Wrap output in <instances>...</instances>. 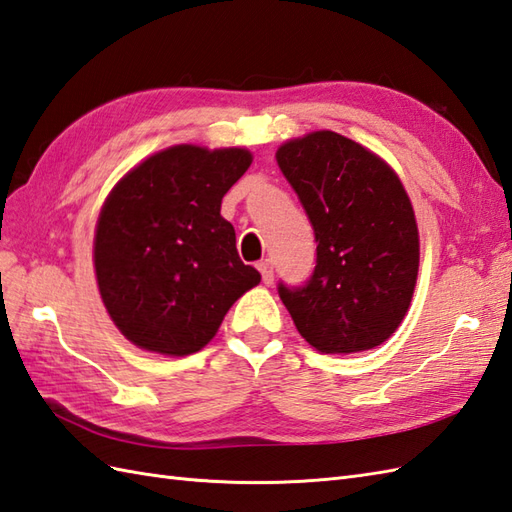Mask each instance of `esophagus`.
I'll return each mask as SVG.
<instances>
[{
  "label": "esophagus",
  "instance_id": "1",
  "mask_svg": "<svg viewBox=\"0 0 512 512\" xmlns=\"http://www.w3.org/2000/svg\"><path fill=\"white\" fill-rule=\"evenodd\" d=\"M259 272H261V279H264L266 285H270L272 281H275V268H272V261L270 259H264L259 261Z\"/></svg>",
  "mask_w": 512,
  "mask_h": 512
}]
</instances>
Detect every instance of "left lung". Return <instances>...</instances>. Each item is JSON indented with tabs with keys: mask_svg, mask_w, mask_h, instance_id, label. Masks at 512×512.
<instances>
[{
	"mask_svg": "<svg viewBox=\"0 0 512 512\" xmlns=\"http://www.w3.org/2000/svg\"><path fill=\"white\" fill-rule=\"evenodd\" d=\"M277 163L318 242L305 285L279 283L296 329L323 353L377 347L401 325L419 272V229L399 176L331 130L285 141Z\"/></svg>",
	"mask_w": 512,
	"mask_h": 512,
	"instance_id": "1",
	"label": "left lung"
}]
</instances>
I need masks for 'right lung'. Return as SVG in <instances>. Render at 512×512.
Listing matches in <instances>:
<instances>
[{"label": "right lung", "instance_id": "add662e5", "mask_svg": "<svg viewBox=\"0 0 512 512\" xmlns=\"http://www.w3.org/2000/svg\"><path fill=\"white\" fill-rule=\"evenodd\" d=\"M253 157L244 148L172 146L130 170L106 198L93 240L106 312L139 349L189 355L261 275L237 255L224 194Z\"/></svg>", "mask_w": 512, "mask_h": 512}]
</instances>
